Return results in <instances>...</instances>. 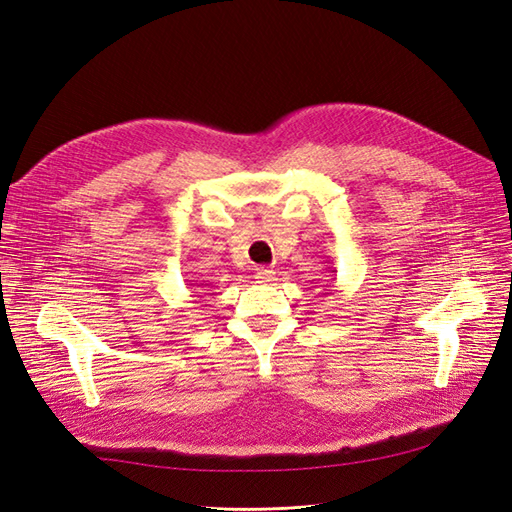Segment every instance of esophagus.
Segmentation results:
<instances>
[{
    "label": "esophagus",
    "mask_w": 512,
    "mask_h": 512,
    "mask_svg": "<svg viewBox=\"0 0 512 512\" xmlns=\"http://www.w3.org/2000/svg\"><path fill=\"white\" fill-rule=\"evenodd\" d=\"M255 278H257V282H263V285H266V282L274 280V270H270V268H257Z\"/></svg>",
    "instance_id": "esophagus-1"
}]
</instances>
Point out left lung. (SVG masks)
<instances>
[{
	"label": "left lung",
	"instance_id": "obj_1",
	"mask_svg": "<svg viewBox=\"0 0 512 512\" xmlns=\"http://www.w3.org/2000/svg\"><path fill=\"white\" fill-rule=\"evenodd\" d=\"M333 280H335V278H333Z\"/></svg>",
	"mask_w": 512,
	"mask_h": 512
}]
</instances>
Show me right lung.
<instances>
[{"label": "right lung", "instance_id": "add662e5", "mask_svg": "<svg viewBox=\"0 0 512 512\" xmlns=\"http://www.w3.org/2000/svg\"><path fill=\"white\" fill-rule=\"evenodd\" d=\"M198 297H202V295H198Z\"/></svg>", "mask_w": 512, "mask_h": 512}]
</instances>
